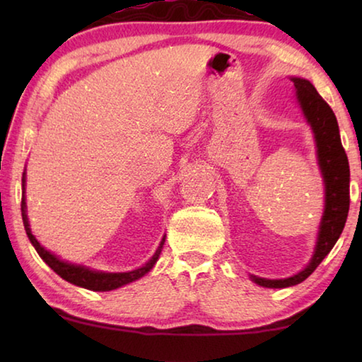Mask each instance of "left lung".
<instances>
[{"mask_svg": "<svg viewBox=\"0 0 362 362\" xmlns=\"http://www.w3.org/2000/svg\"><path fill=\"white\" fill-rule=\"evenodd\" d=\"M296 99L311 127L316 145V159L324 182V211L317 228L313 255L303 269L283 279H268L250 274L255 284L269 289H284L300 284L315 272L339 240L350 209V164L341 146L339 122L326 100L308 79L291 76Z\"/></svg>", "mask_w": 362, "mask_h": 362, "instance_id": "8db88e82", "label": "left lung"}]
</instances>
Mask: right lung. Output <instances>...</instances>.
Masks as SVG:
<instances>
[{
    "mask_svg": "<svg viewBox=\"0 0 362 362\" xmlns=\"http://www.w3.org/2000/svg\"><path fill=\"white\" fill-rule=\"evenodd\" d=\"M25 185H27V173L22 174V220H23V226H25L27 236L30 243L33 244V247L36 249V252L45 260L51 269H54L60 278L69 281V283L84 287V289L89 291H95V292H107V291H115L118 287H122L126 284L132 283V281H137L142 276H145L150 269L155 267V263L159 259V254H161L164 241H166V235L163 236L161 243L156 249V252L150 257L148 262H145L142 267H139L136 269H131V272H122V273H108V272H100V269H93L89 267L84 265H76V263L66 262L59 259L56 254L49 252L47 249H45L36 240L35 235L32 233V228H30V222H28V216H27V196H25Z\"/></svg>",
    "mask_w": 362,
    "mask_h": 362,
    "instance_id": "obj_1",
    "label": "right lung"
}]
</instances>
